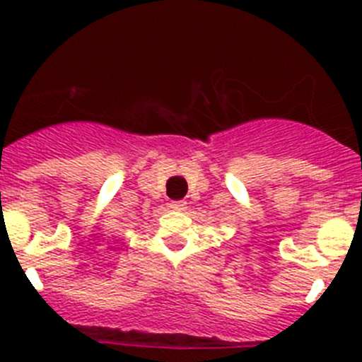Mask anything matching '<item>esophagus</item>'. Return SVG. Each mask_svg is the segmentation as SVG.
I'll list each match as a JSON object with an SVG mask.
<instances>
[{"label": "esophagus", "instance_id": "34e87169", "mask_svg": "<svg viewBox=\"0 0 362 362\" xmlns=\"http://www.w3.org/2000/svg\"><path fill=\"white\" fill-rule=\"evenodd\" d=\"M170 209L175 212H183V210H187V201H174V203H170Z\"/></svg>", "mask_w": 362, "mask_h": 362}]
</instances>
